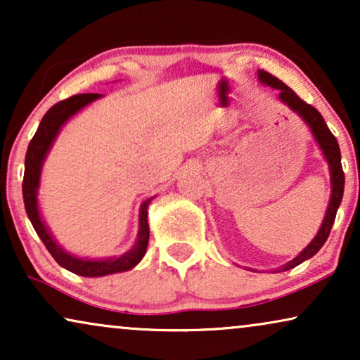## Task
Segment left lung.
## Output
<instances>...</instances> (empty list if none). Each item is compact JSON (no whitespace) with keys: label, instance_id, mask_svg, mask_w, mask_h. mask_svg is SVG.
Returning <instances> with one entry per match:
<instances>
[{"label":"left lung","instance_id":"8db88e82","mask_svg":"<svg viewBox=\"0 0 360 360\" xmlns=\"http://www.w3.org/2000/svg\"><path fill=\"white\" fill-rule=\"evenodd\" d=\"M257 77L262 85H267L270 88H275V90H280L278 100L282 101L283 105H287L293 112H297V115L307 122V126L309 127V131H311L314 141H316L318 147L323 152V157L328 162L329 175H331V198H329L326 214H324L323 223L319 226L318 234L314 236L311 243H309L307 248L297 255V257L282 265V267H278L277 270H274V272H285V270L297 267V265L304 262V260L311 259L313 255L323 248V244L326 243L329 233H331V228L334 224V219H336L338 208L339 205H341L342 193H344V172L341 165V150H339L336 137H334L333 132L329 131V127L326 126V122H324L323 116L319 115L318 110H314L311 105L304 103L302 98H298V95L292 90V88H288L283 82H280L277 77L270 75L269 72L257 70Z\"/></svg>","mask_w":360,"mask_h":360}]
</instances>
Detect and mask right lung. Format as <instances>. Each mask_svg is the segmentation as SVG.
<instances>
[{
	"label": "right lung",
	"instance_id": "right-lung-1",
	"mask_svg": "<svg viewBox=\"0 0 360 360\" xmlns=\"http://www.w3.org/2000/svg\"><path fill=\"white\" fill-rule=\"evenodd\" d=\"M103 95L98 93H85V95L70 96L57 105H53L46 115H44L41 124H39L32 141L29 142L26 152V162H24V181H22V198L26 206L27 218L36 229V233L46 245L49 252L60 267L70 270V272L82 275V277H105V275L126 272V270L134 269L146 255L147 244H149V223H147V208L154 200V196L146 200L139 208V231H137V239L132 248L120 257L108 259H86L78 257L67 252L60 244L53 238L51 229L47 228L46 221L42 219L41 210H39V186H41V174L42 165L46 157L51 152L53 142H56L58 132L65 122L80 112L83 108L91 105L93 101L100 100Z\"/></svg>",
	"mask_w": 360,
	"mask_h": 360
}]
</instances>
